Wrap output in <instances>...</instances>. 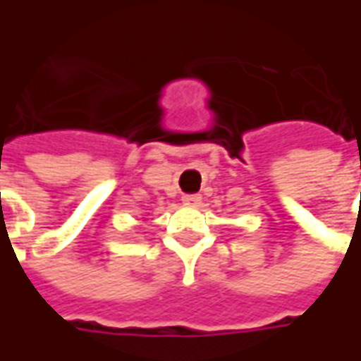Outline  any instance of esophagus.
Returning <instances> with one entry per match:
<instances>
[{"mask_svg":"<svg viewBox=\"0 0 361 361\" xmlns=\"http://www.w3.org/2000/svg\"><path fill=\"white\" fill-rule=\"evenodd\" d=\"M181 201H183V204H188V207H197V204L201 203V195L199 193H188V195L181 197Z\"/></svg>","mask_w":361,"mask_h":361,"instance_id":"1","label":"esophagus"}]
</instances>
